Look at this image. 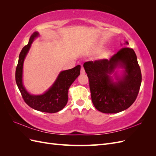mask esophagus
Listing matches in <instances>:
<instances>
[{"mask_svg":"<svg viewBox=\"0 0 156 156\" xmlns=\"http://www.w3.org/2000/svg\"><path fill=\"white\" fill-rule=\"evenodd\" d=\"M81 74H84V73H85V70H84V68H83V67L81 68Z\"/></svg>","mask_w":156,"mask_h":156,"instance_id":"34e87169","label":"esophagus"}]
</instances>
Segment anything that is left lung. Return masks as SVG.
Returning <instances> with one entry per match:
<instances>
[{
    "label": "left lung",
    "mask_w": 156,
    "mask_h": 156,
    "mask_svg": "<svg viewBox=\"0 0 156 156\" xmlns=\"http://www.w3.org/2000/svg\"><path fill=\"white\" fill-rule=\"evenodd\" d=\"M126 44L128 43L126 41ZM119 64L125 68V75L118 83H113L108 75ZM83 66L88 77L92 103L99 111L117 113L134 103L140 90L142 75L133 49L124 47L110 59L88 61Z\"/></svg>",
    "instance_id": "left-lung-1"
}]
</instances>
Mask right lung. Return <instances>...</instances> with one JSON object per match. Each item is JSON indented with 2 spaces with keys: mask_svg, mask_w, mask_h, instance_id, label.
I'll list each match as a JSON object with an SVG mask.
<instances>
[{
  "mask_svg": "<svg viewBox=\"0 0 156 156\" xmlns=\"http://www.w3.org/2000/svg\"><path fill=\"white\" fill-rule=\"evenodd\" d=\"M37 36V32L33 33L30 37L29 44L21 51L16 70V81L23 100L28 105L39 111L55 113L62 110L66 105L68 89L75 79L80 75L81 66L77 65L72 69L60 72L53 85L43 95H30L26 91L22 83L23 64L31 44Z\"/></svg>",
  "mask_w": 156,
  "mask_h": 156,
  "instance_id": "obj_1",
  "label": "right lung"
}]
</instances>
